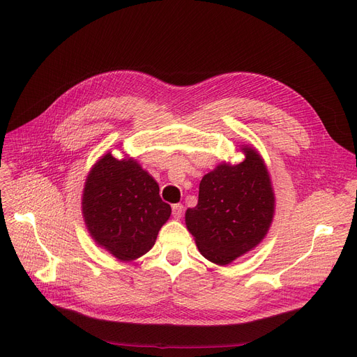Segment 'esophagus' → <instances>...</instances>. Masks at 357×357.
<instances>
[{
  "mask_svg": "<svg viewBox=\"0 0 357 357\" xmlns=\"http://www.w3.org/2000/svg\"><path fill=\"white\" fill-rule=\"evenodd\" d=\"M172 214L175 218H181L183 214V205L182 204H174L172 205Z\"/></svg>",
  "mask_w": 357,
  "mask_h": 357,
  "instance_id": "obj_1",
  "label": "esophagus"
}]
</instances>
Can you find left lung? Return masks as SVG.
I'll return each instance as SVG.
<instances>
[{"mask_svg": "<svg viewBox=\"0 0 357 357\" xmlns=\"http://www.w3.org/2000/svg\"><path fill=\"white\" fill-rule=\"evenodd\" d=\"M245 160L221 163L204 175L198 204L185 222L201 255L229 265L266 236L275 213V195L266 165L256 149L243 146Z\"/></svg>", "mask_w": 357, "mask_h": 357, "instance_id": "obj_1", "label": "left lung"}]
</instances>
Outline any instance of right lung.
Listing matches in <instances>:
<instances>
[{
	"label": "right lung",
	"instance_id": "obj_1",
	"mask_svg": "<svg viewBox=\"0 0 357 357\" xmlns=\"http://www.w3.org/2000/svg\"><path fill=\"white\" fill-rule=\"evenodd\" d=\"M159 185L135 159L104 155L86 176L82 214L97 245L123 261L153 248L159 230L171 217Z\"/></svg>",
	"mask_w": 357,
	"mask_h": 357
}]
</instances>
